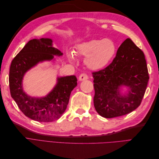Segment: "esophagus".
<instances>
[{"label":"esophagus","instance_id":"34e87169","mask_svg":"<svg viewBox=\"0 0 159 159\" xmlns=\"http://www.w3.org/2000/svg\"><path fill=\"white\" fill-rule=\"evenodd\" d=\"M88 80V75L85 74H81L79 77V81H84Z\"/></svg>","mask_w":159,"mask_h":159}]
</instances>
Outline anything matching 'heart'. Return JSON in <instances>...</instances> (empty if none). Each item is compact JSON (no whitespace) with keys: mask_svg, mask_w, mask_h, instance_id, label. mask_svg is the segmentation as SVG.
Masks as SVG:
<instances>
[{"mask_svg":"<svg viewBox=\"0 0 159 159\" xmlns=\"http://www.w3.org/2000/svg\"><path fill=\"white\" fill-rule=\"evenodd\" d=\"M116 52V44L109 38L84 42L75 48L76 54L85 57L86 66L92 70H99L107 66L113 59ZM67 56L70 62L75 63V56L71 52L67 53Z\"/></svg>","mask_w":159,"mask_h":159,"instance_id":"b5f03b06","label":"heart"}]
</instances>
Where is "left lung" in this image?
I'll return each mask as SVG.
<instances>
[{"label":"left lung","mask_w":159,"mask_h":159,"mask_svg":"<svg viewBox=\"0 0 159 159\" xmlns=\"http://www.w3.org/2000/svg\"><path fill=\"white\" fill-rule=\"evenodd\" d=\"M92 74L94 107L105 118L120 117L136 109L142 102L149 80L144 53L130 38L120 46L111 63ZM123 86L128 89L122 95Z\"/></svg>","instance_id":"left-lung-1"}]
</instances>
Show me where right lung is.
<instances>
[{"mask_svg":"<svg viewBox=\"0 0 159 159\" xmlns=\"http://www.w3.org/2000/svg\"><path fill=\"white\" fill-rule=\"evenodd\" d=\"M52 42L50 38L30 40L12 60L9 71L11 97L26 117L38 122L58 119L68 106L71 92L78 84L75 75L63 76L57 77V84L45 97H31L23 90V78L28 70L41 62L54 60V56L63 55L53 47Z\"/></svg>","mask_w":159,"mask_h":159,"instance_id":"right-lung-1","label":"right lung"}]
</instances>
